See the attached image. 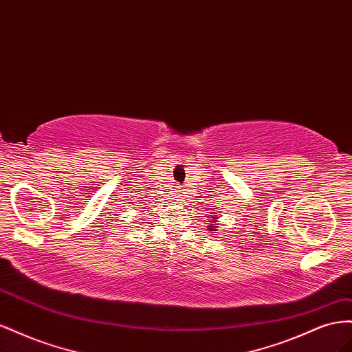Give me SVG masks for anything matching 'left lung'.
Masks as SVG:
<instances>
[{
  "label": "left lung",
  "instance_id": "8db88e82",
  "mask_svg": "<svg viewBox=\"0 0 352 352\" xmlns=\"http://www.w3.org/2000/svg\"><path fill=\"white\" fill-rule=\"evenodd\" d=\"M217 218V217H215ZM209 230H210V232H217V228L214 227V226H209Z\"/></svg>",
  "mask_w": 352,
  "mask_h": 352
}]
</instances>
